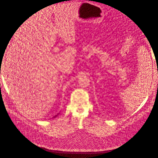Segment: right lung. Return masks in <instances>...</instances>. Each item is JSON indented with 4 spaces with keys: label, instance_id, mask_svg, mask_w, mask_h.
<instances>
[{
    "label": "right lung",
    "instance_id": "right-lung-1",
    "mask_svg": "<svg viewBox=\"0 0 158 158\" xmlns=\"http://www.w3.org/2000/svg\"><path fill=\"white\" fill-rule=\"evenodd\" d=\"M58 115H56V116H54V117H56V116H58Z\"/></svg>",
    "mask_w": 158,
    "mask_h": 158
}]
</instances>
